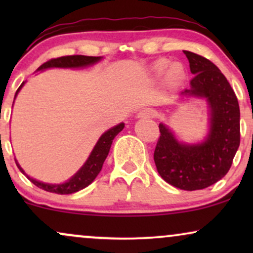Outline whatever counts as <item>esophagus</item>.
I'll list each match as a JSON object with an SVG mask.
<instances>
[{"mask_svg":"<svg viewBox=\"0 0 253 253\" xmlns=\"http://www.w3.org/2000/svg\"><path fill=\"white\" fill-rule=\"evenodd\" d=\"M156 115V112L153 109H144L141 110L140 113L138 114V118H141V119H150V118H153Z\"/></svg>","mask_w":253,"mask_h":253,"instance_id":"34e87169","label":"esophagus"}]
</instances>
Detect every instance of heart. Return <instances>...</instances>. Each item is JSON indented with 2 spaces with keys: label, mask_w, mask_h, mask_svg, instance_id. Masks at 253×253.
<instances>
[{
  "label": "heart",
  "mask_w": 253,
  "mask_h": 253,
  "mask_svg": "<svg viewBox=\"0 0 253 253\" xmlns=\"http://www.w3.org/2000/svg\"><path fill=\"white\" fill-rule=\"evenodd\" d=\"M152 70L157 75H163L167 72L168 77L172 81H181L184 77V69H183L182 64H170L169 60L167 59H159L153 63Z\"/></svg>",
  "instance_id": "heart-1"
}]
</instances>
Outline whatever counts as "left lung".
<instances>
[{
	"label": "left lung",
	"instance_id": "8db88e82",
	"mask_svg": "<svg viewBox=\"0 0 253 253\" xmlns=\"http://www.w3.org/2000/svg\"><path fill=\"white\" fill-rule=\"evenodd\" d=\"M189 60L190 89L182 95L203 97L211 109V129L201 144L178 143L172 132L159 124L153 159L162 178L182 190H199L222 178L231 169L240 144L238 98L221 71L207 58L184 51Z\"/></svg>",
	"mask_w": 253,
	"mask_h": 253
}]
</instances>
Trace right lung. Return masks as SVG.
Segmentation results:
<instances>
[{"instance_id":"1","label":"right lung","mask_w":253,"mask_h":253,"mask_svg":"<svg viewBox=\"0 0 253 253\" xmlns=\"http://www.w3.org/2000/svg\"><path fill=\"white\" fill-rule=\"evenodd\" d=\"M102 57H89V56H65V57H59V58H53L50 59L48 62L43 63L42 66H39L38 71L45 70L48 68H83V66L92 65V64L97 63L98 60H101ZM25 82L19 86V89L16 90L15 97L17 92L20 91V89L22 88ZM125 124H119L118 126H114L113 128H110L104 132L101 138L98 139V141L95 145V147L92 149L91 153H90L89 158L86 159V162L84 165L81 168L80 170L71 177L69 181L62 184H50V183H43L37 179L31 178L30 176L26 175L25 171L21 169L19 163L15 161V163L24 175L27 176V178L36 184L38 188L43 189L46 191H50V193H56V194H72L76 193V191L84 189L85 187L94 181L96 178V176L100 173L101 169H102V165L106 161L107 156H108L110 146H112L113 139L117 136L121 130L124 129Z\"/></svg>"}]
</instances>
